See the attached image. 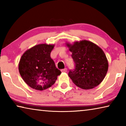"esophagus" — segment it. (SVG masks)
Returning a JSON list of instances; mask_svg holds the SVG:
<instances>
[{
  "mask_svg": "<svg viewBox=\"0 0 126 126\" xmlns=\"http://www.w3.org/2000/svg\"><path fill=\"white\" fill-rule=\"evenodd\" d=\"M62 72H67V68H64V69H63L61 70Z\"/></svg>",
  "mask_w": 126,
  "mask_h": 126,
  "instance_id": "esophagus-1",
  "label": "esophagus"
}]
</instances>
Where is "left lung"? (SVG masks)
I'll use <instances>...</instances> for the list:
<instances>
[{"mask_svg": "<svg viewBox=\"0 0 126 126\" xmlns=\"http://www.w3.org/2000/svg\"><path fill=\"white\" fill-rule=\"evenodd\" d=\"M72 53L76 69L68 76L77 86L91 89L101 83L106 76L108 62L103 50L94 43L86 40L66 43Z\"/></svg>", "mask_w": 126, "mask_h": 126, "instance_id": "obj_1", "label": "left lung"}]
</instances>
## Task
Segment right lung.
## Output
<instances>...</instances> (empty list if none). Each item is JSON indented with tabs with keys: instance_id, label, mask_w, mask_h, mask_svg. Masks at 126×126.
Wrapping results in <instances>:
<instances>
[{
	"instance_id": "add662e5",
	"label": "right lung",
	"mask_w": 126,
	"mask_h": 126,
	"mask_svg": "<svg viewBox=\"0 0 126 126\" xmlns=\"http://www.w3.org/2000/svg\"><path fill=\"white\" fill-rule=\"evenodd\" d=\"M54 44H40L23 53L19 62V72L32 88L43 91L52 87L61 73L50 58Z\"/></svg>"
}]
</instances>
